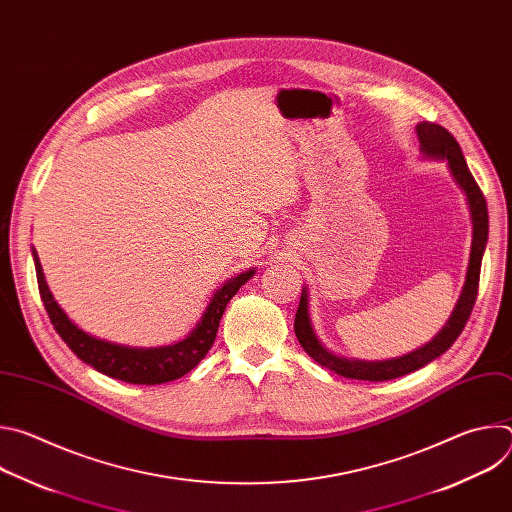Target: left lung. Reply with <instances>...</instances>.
Segmentation results:
<instances>
[{
	"label": "left lung",
	"instance_id": "8db88e82",
	"mask_svg": "<svg viewBox=\"0 0 512 512\" xmlns=\"http://www.w3.org/2000/svg\"><path fill=\"white\" fill-rule=\"evenodd\" d=\"M417 139H419V152L427 160H440L448 166L454 182L466 196V204L470 208V221H472V247H470V261L466 271V281L462 287V294L458 298V304L454 306L452 316L448 318L446 326L437 332L427 344L421 348L407 352L397 358L389 360H358V358H346L340 354H334L330 348L322 344L318 338L312 318H310V306H308V285L302 287L300 306L294 322L296 336L302 344V348L320 364V367L356 381H391L403 375H409L437 356H442L462 334L476 296H478V281H480V265L482 255L488 241V208L482 190L478 188L474 176L468 170V164L464 160V154L460 150V143L454 139V135L437 123L421 121L415 127Z\"/></svg>",
	"mask_w": 512,
	"mask_h": 512
}]
</instances>
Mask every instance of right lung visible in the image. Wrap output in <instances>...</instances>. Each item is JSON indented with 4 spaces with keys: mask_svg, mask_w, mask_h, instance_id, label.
Segmentation results:
<instances>
[{
    "mask_svg": "<svg viewBox=\"0 0 512 512\" xmlns=\"http://www.w3.org/2000/svg\"><path fill=\"white\" fill-rule=\"evenodd\" d=\"M32 257H34V267L38 277L40 298L60 338L83 362L91 364L95 371L131 385H162L168 381H176L186 373H190L194 367H198V362L206 356V352L210 350L216 338L218 324H221L227 304L237 294L239 287L245 285L257 271L255 267H251L235 277H229L221 287H218L214 291L212 300L208 302L204 314L192 328V332L180 342H174L168 346H154V348H137V346L115 344V342L91 336L89 332H85L83 328H79L75 322H72L54 300L52 291L48 289V283L44 279L42 265L34 247H32Z\"/></svg>",
    "mask_w": 512,
    "mask_h": 512,
    "instance_id": "add662e5",
    "label": "right lung"
}]
</instances>
